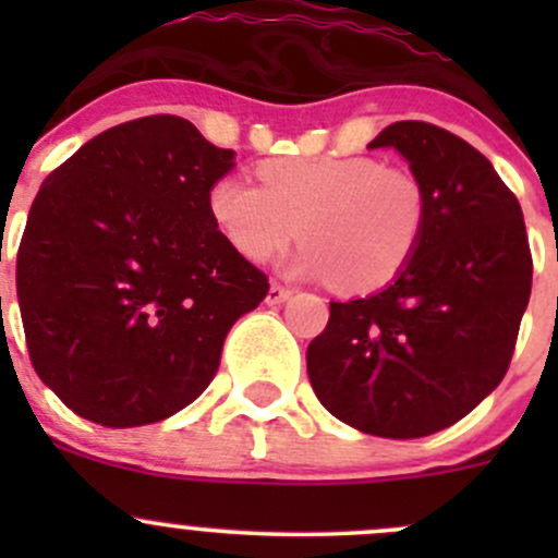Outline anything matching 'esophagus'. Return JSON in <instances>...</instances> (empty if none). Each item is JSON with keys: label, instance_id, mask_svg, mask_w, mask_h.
Listing matches in <instances>:
<instances>
[{"label": "esophagus", "instance_id": "obj_1", "mask_svg": "<svg viewBox=\"0 0 558 558\" xmlns=\"http://www.w3.org/2000/svg\"><path fill=\"white\" fill-rule=\"evenodd\" d=\"M291 294H294V291H291L289 286L272 283V286H269V291H267V305H283V302L289 300Z\"/></svg>", "mask_w": 558, "mask_h": 558}]
</instances>
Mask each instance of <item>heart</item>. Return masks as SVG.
<instances>
[{"instance_id": "heart-1", "label": "heart", "mask_w": 558, "mask_h": 558, "mask_svg": "<svg viewBox=\"0 0 558 558\" xmlns=\"http://www.w3.org/2000/svg\"><path fill=\"white\" fill-rule=\"evenodd\" d=\"M262 185L218 178L207 210L247 262H267L300 238L291 269L369 294L399 278L429 223L424 180L373 156H283L256 167Z\"/></svg>"}]
</instances>
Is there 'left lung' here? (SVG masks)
I'll use <instances>...</instances> for the list:
<instances>
[{
	"label": "left lung",
	"mask_w": 558,
	"mask_h": 558,
	"mask_svg": "<svg viewBox=\"0 0 558 558\" xmlns=\"http://www.w3.org/2000/svg\"><path fill=\"white\" fill-rule=\"evenodd\" d=\"M369 148L410 161L429 194V223L391 286L331 302L307 345V375L335 418L413 440L464 418L505 378L532 294V251L513 191L448 129L397 121Z\"/></svg>",
	"instance_id": "obj_1"
}]
</instances>
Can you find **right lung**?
Listing matches in <instances>:
<instances>
[{
	"label": "right lung",
	"instance_id": "add662e5",
	"mask_svg": "<svg viewBox=\"0 0 558 558\" xmlns=\"http://www.w3.org/2000/svg\"><path fill=\"white\" fill-rule=\"evenodd\" d=\"M234 165L180 116L88 140L45 178L19 245L15 289L32 367L81 418H170L216 378L267 275L232 251L207 191Z\"/></svg>",
	"mask_w": 558,
	"mask_h": 558
}]
</instances>
